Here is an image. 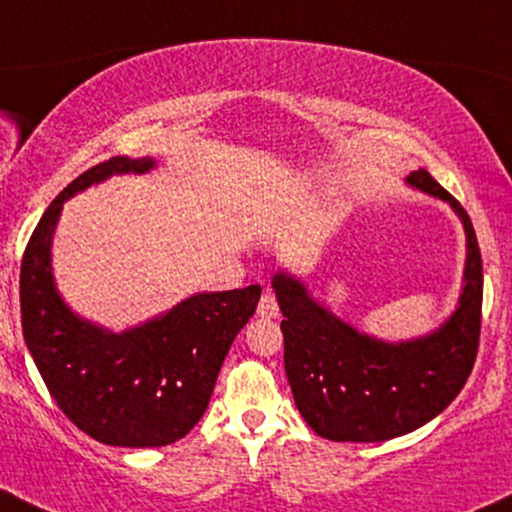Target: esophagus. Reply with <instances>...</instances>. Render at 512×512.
<instances>
[{"label":"esophagus","instance_id":"obj_1","mask_svg":"<svg viewBox=\"0 0 512 512\" xmlns=\"http://www.w3.org/2000/svg\"><path fill=\"white\" fill-rule=\"evenodd\" d=\"M258 315H261V318H277V315H280V306H277V296L270 292V289H266V292H263V296H261V301H258Z\"/></svg>","mask_w":512,"mask_h":512}]
</instances>
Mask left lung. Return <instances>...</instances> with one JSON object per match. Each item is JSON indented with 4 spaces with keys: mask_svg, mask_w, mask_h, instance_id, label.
<instances>
[{
    "mask_svg": "<svg viewBox=\"0 0 512 512\" xmlns=\"http://www.w3.org/2000/svg\"><path fill=\"white\" fill-rule=\"evenodd\" d=\"M408 185L449 201L468 235L465 287L449 323L430 337L387 344L334 318L299 280L277 273V304L285 315V370L294 403L308 427L332 441H387L430 422L468 382L482 330V254L460 201L425 168Z\"/></svg>",
    "mask_w": 512,
    "mask_h": 512,
    "instance_id": "left-lung-1",
    "label": "left lung"
}]
</instances>
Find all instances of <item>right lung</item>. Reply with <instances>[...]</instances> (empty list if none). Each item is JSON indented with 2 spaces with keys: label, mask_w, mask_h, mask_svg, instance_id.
<instances>
[{
  "label": "right lung",
  "mask_w": 512,
  "mask_h": 512,
  "mask_svg": "<svg viewBox=\"0 0 512 512\" xmlns=\"http://www.w3.org/2000/svg\"><path fill=\"white\" fill-rule=\"evenodd\" d=\"M154 159H113L78 175L49 204L21 263V323L30 356L56 406L109 446H166L206 413L220 365L261 299V285L189 296L123 334L68 311L52 280L49 246L61 206L111 175L147 173Z\"/></svg>",
  "instance_id": "obj_1"
}]
</instances>
